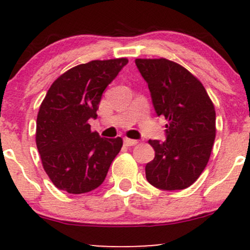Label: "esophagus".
Returning a JSON list of instances; mask_svg holds the SVG:
<instances>
[{
	"mask_svg": "<svg viewBox=\"0 0 250 250\" xmlns=\"http://www.w3.org/2000/svg\"><path fill=\"white\" fill-rule=\"evenodd\" d=\"M123 142H125V145L127 146V147H130V146H135V145H137V141H136V140L128 139V137H125V139L123 140Z\"/></svg>",
	"mask_w": 250,
	"mask_h": 250,
	"instance_id": "1",
	"label": "esophagus"
}]
</instances>
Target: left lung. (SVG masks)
Listing matches in <instances>:
<instances>
[{"label": "left lung", "mask_w": 250, "mask_h": 250, "mask_svg": "<svg viewBox=\"0 0 250 250\" xmlns=\"http://www.w3.org/2000/svg\"><path fill=\"white\" fill-rule=\"evenodd\" d=\"M157 115L166 117L165 142L149 140L155 157L146 177L163 190L186 189L205 170L216 134L213 101L196 76L167 59H136Z\"/></svg>", "instance_id": "left-lung-1"}]
</instances>
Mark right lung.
<instances>
[{"instance_id": "right-lung-1", "label": "right lung", "mask_w": 250, "mask_h": 250, "mask_svg": "<svg viewBox=\"0 0 250 250\" xmlns=\"http://www.w3.org/2000/svg\"><path fill=\"white\" fill-rule=\"evenodd\" d=\"M127 63L122 57L76 65L57 77L43 99L36 120V146L43 169L60 190H94L121 150V137H100L88 121L96 119L103 91Z\"/></svg>"}]
</instances>
